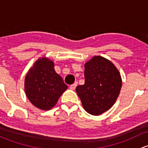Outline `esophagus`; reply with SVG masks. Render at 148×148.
<instances>
[{
    "instance_id": "esophagus-1",
    "label": "esophagus",
    "mask_w": 148,
    "mask_h": 148,
    "mask_svg": "<svg viewBox=\"0 0 148 148\" xmlns=\"http://www.w3.org/2000/svg\"><path fill=\"white\" fill-rule=\"evenodd\" d=\"M77 83H74V84H71V86H70L69 88L71 89V90H74V89H76V87H77Z\"/></svg>"
}]
</instances>
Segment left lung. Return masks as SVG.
<instances>
[{
	"instance_id": "left-lung-1",
	"label": "left lung",
	"mask_w": 148,
	"mask_h": 148,
	"mask_svg": "<svg viewBox=\"0 0 148 148\" xmlns=\"http://www.w3.org/2000/svg\"><path fill=\"white\" fill-rule=\"evenodd\" d=\"M85 82L76 91L85 110L99 115L110 110L117 100L122 87V78L111 61L95 56L84 64Z\"/></svg>"
}]
</instances>
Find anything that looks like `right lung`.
Instances as JSON below:
<instances>
[{
	"mask_svg": "<svg viewBox=\"0 0 148 148\" xmlns=\"http://www.w3.org/2000/svg\"><path fill=\"white\" fill-rule=\"evenodd\" d=\"M67 88L62 77L55 71L53 61L45 56L36 61L25 77L26 97L40 110L53 108Z\"/></svg>",
	"mask_w": 148,
	"mask_h": 148,
	"instance_id": "obj_1",
	"label": "right lung"
}]
</instances>
